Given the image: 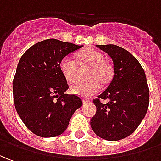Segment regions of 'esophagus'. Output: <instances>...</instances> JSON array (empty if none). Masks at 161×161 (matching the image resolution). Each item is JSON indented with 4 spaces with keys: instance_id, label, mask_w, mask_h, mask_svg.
Segmentation results:
<instances>
[{
    "instance_id": "34e87169",
    "label": "esophagus",
    "mask_w": 161,
    "mask_h": 161,
    "mask_svg": "<svg viewBox=\"0 0 161 161\" xmlns=\"http://www.w3.org/2000/svg\"><path fill=\"white\" fill-rule=\"evenodd\" d=\"M90 102V99H83V103H88Z\"/></svg>"
}]
</instances>
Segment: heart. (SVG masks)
<instances>
[{
	"label": "heart",
	"mask_w": 161,
	"mask_h": 161,
	"mask_svg": "<svg viewBox=\"0 0 161 161\" xmlns=\"http://www.w3.org/2000/svg\"><path fill=\"white\" fill-rule=\"evenodd\" d=\"M79 58L82 63L92 66L88 74V79H92L87 82H78L71 87L70 91L73 94L83 97H90L98 93L101 85L97 78L102 82H108L113 74L112 67L103 61V56L94 49H86L79 53ZM59 69L66 81L73 83L76 80L77 65L74 58L70 55L62 58L59 62Z\"/></svg>",
	"instance_id": "heart-1"
}]
</instances>
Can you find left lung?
Masks as SVG:
<instances>
[{"label": "left lung", "instance_id": "8db88e82", "mask_svg": "<svg viewBox=\"0 0 161 161\" xmlns=\"http://www.w3.org/2000/svg\"><path fill=\"white\" fill-rule=\"evenodd\" d=\"M111 58L114 76L108 87L93 100L96 113L90 125L98 137L116 141L130 136L140 125L149 106V87L138 59L115 45H96ZM101 99H108L103 104Z\"/></svg>", "mask_w": 161, "mask_h": 161}]
</instances>
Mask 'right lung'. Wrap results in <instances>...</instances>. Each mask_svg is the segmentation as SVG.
I'll use <instances>...</instances> for the list:
<instances>
[{
	"instance_id": "add662e5",
	"label": "right lung",
	"mask_w": 161,
	"mask_h": 161,
	"mask_svg": "<svg viewBox=\"0 0 161 161\" xmlns=\"http://www.w3.org/2000/svg\"><path fill=\"white\" fill-rule=\"evenodd\" d=\"M81 47L51 38L32 45L20 58L13 80L14 103L23 124L39 137L63 133L82 105L79 96L65 94L69 86L59 69L62 58Z\"/></svg>"
}]
</instances>
